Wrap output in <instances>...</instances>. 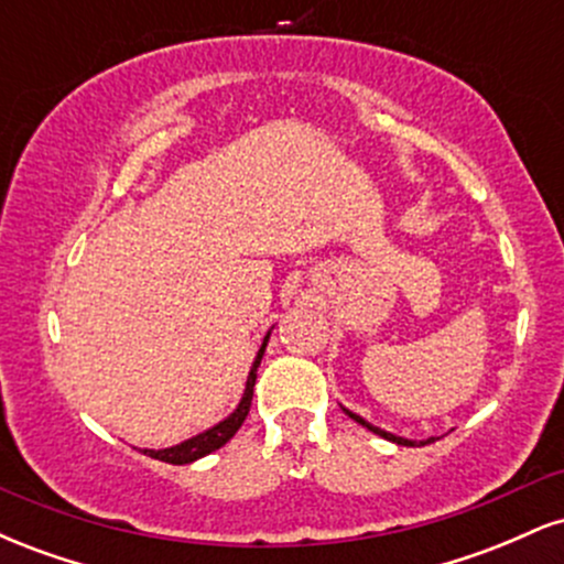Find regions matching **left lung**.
<instances>
[{"instance_id":"8db88e82","label":"left lung","mask_w":564,"mask_h":564,"mask_svg":"<svg viewBox=\"0 0 564 564\" xmlns=\"http://www.w3.org/2000/svg\"><path fill=\"white\" fill-rule=\"evenodd\" d=\"M341 411H345L349 419H355V422H358V424H364V426H366V430H371V432H373V435H379V437L390 440V443H398V445H408V448H413V445H416V440H408V437H398V435H392V432H384V430H379V426L368 424L364 416H358V413L347 411V408H341ZM430 443H435V437H430V440H419V445H430Z\"/></svg>"}]
</instances>
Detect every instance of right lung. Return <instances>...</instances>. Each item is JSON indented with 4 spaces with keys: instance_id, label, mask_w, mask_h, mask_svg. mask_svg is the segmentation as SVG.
Wrapping results in <instances>:
<instances>
[{
    "instance_id": "add662e5",
    "label": "right lung",
    "mask_w": 564,
    "mask_h": 564,
    "mask_svg": "<svg viewBox=\"0 0 564 564\" xmlns=\"http://www.w3.org/2000/svg\"><path fill=\"white\" fill-rule=\"evenodd\" d=\"M268 339H270V332L264 336L260 352H257L254 364H251V371L249 377H246V390H243V398L241 403H238L236 411L230 413L228 419H223V422L212 426V430L200 432V435L191 437V440H183L180 445H172V448H161V451H151V448H142V453L151 458H159V462H166V464H191L196 462V458H204L209 456L212 451L223 448L228 440L236 435L238 430H241L243 419L249 416V408H251V398H254V381H257V368H260V360L264 355V347H268Z\"/></svg>"
}]
</instances>
